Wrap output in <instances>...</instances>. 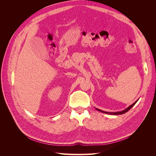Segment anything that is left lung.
I'll return each mask as SVG.
<instances>
[{
  "instance_id": "obj_1",
  "label": "left lung",
  "mask_w": 156,
  "mask_h": 156,
  "mask_svg": "<svg viewBox=\"0 0 156 156\" xmlns=\"http://www.w3.org/2000/svg\"><path fill=\"white\" fill-rule=\"evenodd\" d=\"M137 101H138V100H137ZM136 101L135 103H133V104L131 105L129 107H127V108H126L125 110L122 111H121V112H105V111H101V110H100V109H98V108H96V109H97L98 111H101V112H104V113H107V114H111V115H122V114H124V113H125V112H126L128 111L132 107H133V105H135V103H136V101Z\"/></svg>"
}]
</instances>
